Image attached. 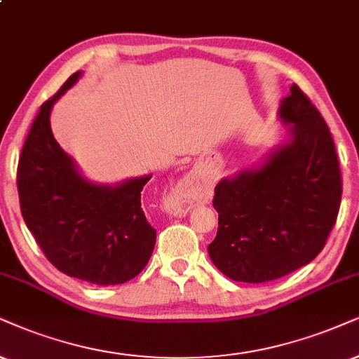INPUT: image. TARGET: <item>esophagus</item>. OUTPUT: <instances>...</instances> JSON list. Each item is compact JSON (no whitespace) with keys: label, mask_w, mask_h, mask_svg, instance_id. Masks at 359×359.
Masks as SVG:
<instances>
[{"label":"esophagus","mask_w":359,"mask_h":359,"mask_svg":"<svg viewBox=\"0 0 359 359\" xmlns=\"http://www.w3.org/2000/svg\"><path fill=\"white\" fill-rule=\"evenodd\" d=\"M207 189L203 187L201 182L185 177V179L179 180V184L172 189L169 197H167V212L175 213V215L189 212L190 207H192L194 203L203 201V198L207 197Z\"/></svg>","instance_id":"1"}]
</instances>
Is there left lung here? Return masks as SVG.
Masks as SVG:
<instances>
[{"instance_id":"left-lung-1","label":"left lung","mask_w":359,"mask_h":359,"mask_svg":"<svg viewBox=\"0 0 359 359\" xmlns=\"http://www.w3.org/2000/svg\"><path fill=\"white\" fill-rule=\"evenodd\" d=\"M287 139L260 165L215 185L213 265L243 283L292 273L323 250L341 202V174L328 126L297 84L281 99Z\"/></svg>"}]
</instances>
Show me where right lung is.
<instances>
[{
	"label": "right lung",
	"instance_id": "obj_1",
	"mask_svg": "<svg viewBox=\"0 0 359 359\" xmlns=\"http://www.w3.org/2000/svg\"><path fill=\"white\" fill-rule=\"evenodd\" d=\"M81 76L74 72L41 106L21 151L18 194L22 219L48 260L72 278L106 287L133 280L152 255L156 229L140 205L152 175L90 182L56 142L53 106Z\"/></svg>",
	"mask_w": 359,
	"mask_h": 359
}]
</instances>
